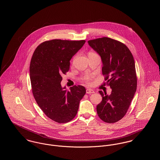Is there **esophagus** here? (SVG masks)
Listing matches in <instances>:
<instances>
[{"instance_id": "esophagus-1", "label": "esophagus", "mask_w": 160, "mask_h": 160, "mask_svg": "<svg viewBox=\"0 0 160 160\" xmlns=\"http://www.w3.org/2000/svg\"><path fill=\"white\" fill-rule=\"evenodd\" d=\"M95 92L93 90V89H86V93H90V94H91V93H94Z\"/></svg>"}]
</instances>
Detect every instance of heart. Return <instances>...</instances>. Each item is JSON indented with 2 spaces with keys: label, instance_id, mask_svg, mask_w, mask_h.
<instances>
[{
  "label": "heart",
  "instance_id": "heart-1",
  "mask_svg": "<svg viewBox=\"0 0 160 160\" xmlns=\"http://www.w3.org/2000/svg\"><path fill=\"white\" fill-rule=\"evenodd\" d=\"M83 80L86 82H89L91 80V77L86 76L83 77Z\"/></svg>",
  "mask_w": 160,
  "mask_h": 160
}]
</instances>
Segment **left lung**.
I'll list each match as a JSON object with an SVG mask.
<instances>
[{"label":"left lung","instance_id":"8db88e82","mask_svg":"<svg viewBox=\"0 0 160 160\" xmlns=\"http://www.w3.org/2000/svg\"><path fill=\"white\" fill-rule=\"evenodd\" d=\"M88 42L100 56L102 74L112 89L109 95L99 91L102 99L97 106V113L104 122H118L127 112L137 89L134 58L127 46L112 38H97Z\"/></svg>","mask_w":160,"mask_h":160}]
</instances>
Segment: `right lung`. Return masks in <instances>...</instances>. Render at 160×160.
Segmentation results:
<instances>
[{"label": "right lung", "instance_id": "add662e5", "mask_svg": "<svg viewBox=\"0 0 160 160\" xmlns=\"http://www.w3.org/2000/svg\"><path fill=\"white\" fill-rule=\"evenodd\" d=\"M85 42L47 41L37 47L32 57L30 78L33 97L46 116L55 122L71 121L86 93L83 86H74L68 91L61 84L62 75L69 69V61Z\"/></svg>", "mask_w": 160, "mask_h": 160}]
</instances>
